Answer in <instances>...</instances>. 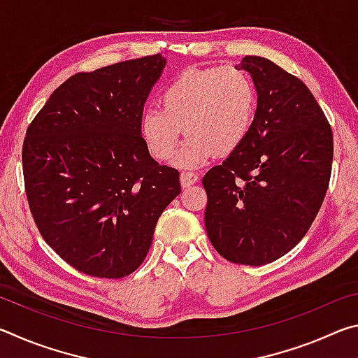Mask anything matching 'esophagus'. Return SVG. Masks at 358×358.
I'll return each instance as SVG.
<instances>
[{
  "mask_svg": "<svg viewBox=\"0 0 358 358\" xmlns=\"http://www.w3.org/2000/svg\"><path fill=\"white\" fill-rule=\"evenodd\" d=\"M180 181H181V185H183V187H187V186L196 183V181H199V175L194 173V172H186L185 171V172H181V175H180Z\"/></svg>",
  "mask_w": 358,
  "mask_h": 358,
  "instance_id": "obj_1",
  "label": "esophagus"
}]
</instances>
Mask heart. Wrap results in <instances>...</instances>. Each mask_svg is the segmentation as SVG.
<instances>
[{"label":"heart","instance_id":"1","mask_svg":"<svg viewBox=\"0 0 358 358\" xmlns=\"http://www.w3.org/2000/svg\"><path fill=\"white\" fill-rule=\"evenodd\" d=\"M159 107L148 108L141 118V136L150 155L169 159L185 129L189 137L175 164L196 167L241 147L256 117V85L235 66L187 69L162 90Z\"/></svg>","mask_w":358,"mask_h":358}]
</instances>
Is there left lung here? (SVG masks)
<instances>
[{"label": "left lung", "mask_w": 358, "mask_h": 358, "mask_svg": "<svg viewBox=\"0 0 358 358\" xmlns=\"http://www.w3.org/2000/svg\"><path fill=\"white\" fill-rule=\"evenodd\" d=\"M240 68L252 76L257 110L241 147L202 178L205 229L229 262L259 266L292 250L316 220L333 132L299 77L262 57H245Z\"/></svg>", "instance_id": "left-lung-1"}]
</instances>
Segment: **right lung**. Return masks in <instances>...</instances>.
Masks as SVG:
<instances>
[{"label":"right lung","mask_w":358,"mask_h":358,"mask_svg":"<svg viewBox=\"0 0 358 358\" xmlns=\"http://www.w3.org/2000/svg\"><path fill=\"white\" fill-rule=\"evenodd\" d=\"M159 53L77 72L27 129L22 162L42 238L80 273L120 280L147 257L156 222L181 191L177 169L150 156L143 106Z\"/></svg>","instance_id":"right-lung-1"}]
</instances>
